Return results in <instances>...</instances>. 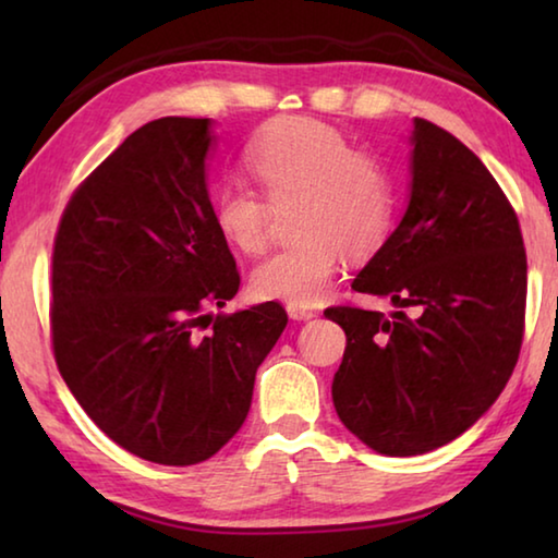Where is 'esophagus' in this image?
<instances>
[{"mask_svg":"<svg viewBox=\"0 0 558 558\" xmlns=\"http://www.w3.org/2000/svg\"><path fill=\"white\" fill-rule=\"evenodd\" d=\"M288 315L292 319H313L317 317V310L305 307V305H288Z\"/></svg>","mask_w":558,"mask_h":558,"instance_id":"esophagus-1","label":"esophagus"}]
</instances>
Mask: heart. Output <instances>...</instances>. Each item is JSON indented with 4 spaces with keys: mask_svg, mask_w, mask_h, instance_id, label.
I'll use <instances>...</instances> for the list:
<instances>
[{
    "mask_svg": "<svg viewBox=\"0 0 558 558\" xmlns=\"http://www.w3.org/2000/svg\"><path fill=\"white\" fill-rule=\"evenodd\" d=\"M245 167L269 196L226 184L214 194L211 214L221 239L245 256L270 241L272 207L298 202L292 233L298 241L253 270L251 290L260 300L315 305L342 268L344 251L372 256L393 219V186L386 167L327 122L280 118L245 149Z\"/></svg>",
    "mask_w": 558,
    "mask_h": 558,
    "instance_id": "1",
    "label": "heart"
}]
</instances>
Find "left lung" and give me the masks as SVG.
Returning <instances> with one entry per match:
<instances>
[{
	"instance_id": "1",
	"label": "left lung",
	"mask_w": 558,
	"mask_h": 558,
	"mask_svg": "<svg viewBox=\"0 0 558 558\" xmlns=\"http://www.w3.org/2000/svg\"><path fill=\"white\" fill-rule=\"evenodd\" d=\"M409 169V206L352 282L393 313L325 310L347 335L332 381L339 421L393 458L446 446L497 401L526 302L517 214L480 157L415 118Z\"/></svg>"
}]
</instances>
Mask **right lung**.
I'll return each instance as SVG.
<instances>
[{"label": "right lung", "mask_w": 558, "mask_h": 558, "mask_svg": "<svg viewBox=\"0 0 558 558\" xmlns=\"http://www.w3.org/2000/svg\"><path fill=\"white\" fill-rule=\"evenodd\" d=\"M214 143L209 118L147 122L75 189L53 243L63 381L110 440L159 465H196L239 433L288 325L278 302L209 313L241 286L206 186Z\"/></svg>", "instance_id": "right-lung-1"}]
</instances>
